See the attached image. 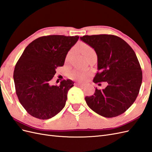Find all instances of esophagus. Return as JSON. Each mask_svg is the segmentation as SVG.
I'll use <instances>...</instances> for the list:
<instances>
[{
    "label": "esophagus",
    "instance_id": "1",
    "mask_svg": "<svg viewBox=\"0 0 152 152\" xmlns=\"http://www.w3.org/2000/svg\"><path fill=\"white\" fill-rule=\"evenodd\" d=\"M75 85L80 86V87H84L85 86V84L84 83H81V82H77V83L75 84Z\"/></svg>",
    "mask_w": 152,
    "mask_h": 152
}]
</instances>
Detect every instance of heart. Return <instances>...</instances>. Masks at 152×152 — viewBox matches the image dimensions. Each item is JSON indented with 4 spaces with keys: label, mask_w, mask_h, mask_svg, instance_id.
<instances>
[{
    "label": "heart",
    "mask_w": 152,
    "mask_h": 152,
    "mask_svg": "<svg viewBox=\"0 0 152 152\" xmlns=\"http://www.w3.org/2000/svg\"><path fill=\"white\" fill-rule=\"evenodd\" d=\"M80 50H81L82 53L84 54L85 58H86L87 56H89V54L95 53L93 48H92L90 45L86 44H82L80 45ZM71 55H72V51H70L68 54L66 56V60L69 59V58H70V57L71 56ZM87 73L80 70H73L70 73V77L71 79H74V80H84L87 77Z\"/></svg>",
    "instance_id": "obj_1"
}]
</instances>
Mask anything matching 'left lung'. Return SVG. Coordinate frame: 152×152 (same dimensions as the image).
<instances>
[{
  "label": "left lung",
  "instance_id": "1",
  "mask_svg": "<svg viewBox=\"0 0 152 152\" xmlns=\"http://www.w3.org/2000/svg\"><path fill=\"white\" fill-rule=\"evenodd\" d=\"M80 39L98 56L94 83L107 82L102 90L85 98L94 112L107 118L120 115L135 102L142 83V70L136 55L125 40L113 35H84Z\"/></svg>",
  "mask_w": 152,
  "mask_h": 152
}]
</instances>
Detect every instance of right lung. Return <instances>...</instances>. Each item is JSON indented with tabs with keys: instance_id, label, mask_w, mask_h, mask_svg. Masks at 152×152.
Wrapping results in <instances>:
<instances>
[{
	"instance_id": "1",
	"label": "right lung",
	"mask_w": 152,
	"mask_h": 152,
	"mask_svg": "<svg viewBox=\"0 0 152 152\" xmlns=\"http://www.w3.org/2000/svg\"><path fill=\"white\" fill-rule=\"evenodd\" d=\"M79 38L78 35L40 37L28 44L18 59L13 74L16 93L30 115L46 120L65 107L68 91L74 83L68 79L53 86L50 80Z\"/></svg>"
}]
</instances>
